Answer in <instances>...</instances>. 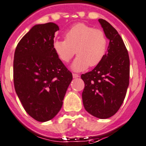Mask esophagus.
Returning <instances> with one entry per match:
<instances>
[{
	"mask_svg": "<svg viewBox=\"0 0 146 146\" xmlns=\"http://www.w3.org/2000/svg\"><path fill=\"white\" fill-rule=\"evenodd\" d=\"M79 77H80V76H79L78 74H77V73H73V78H79Z\"/></svg>",
	"mask_w": 146,
	"mask_h": 146,
	"instance_id": "obj_1",
	"label": "esophagus"
}]
</instances>
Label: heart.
<instances>
[{
  "label": "heart",
  "instance_id": "1",
  "mask_svg": "<svg viewBox=\"0 0 146 146\" xmlns=\"http://www.w3.org/2000/svg\"><path fill=\"white\" fill-rule=\"evenodd\" d=\"M53 47L64 63H68L76 52L78 56L71 68L81 71L88 66H96L102 61L107 51V38L102 29L78 23L66 32L65 39L54 41Z\"/></svg>",
  "mask_w": 146,
  "mask_h": 146
}]
</instances>
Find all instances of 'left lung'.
<instances>
[{"label":"left lung","mask_w":146,"mask_h":146,"mask_svg":"<svg viewBox=\"0 0 146 146\" xmlns=\"http://www.w3.org/2000/svg\"><path fill=\"white\" fill-rule=\"evenodd\" d=\"M110 40L102 61L88 73L81 75L85 82L82 93L85 110L99 119H107L118 111L129 84L130 61L128 51L118 32L108 22L99 19Z\"/></svg>","instance_id":"1"}]
</instances>
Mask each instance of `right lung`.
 <instances>
[{"label": "right lung", "instance_id": "right-lung-1", "mask_svg": "<svg viewBox=\"0 0 146 146\" xmlns=\"http://www.w3.org/2000/svg\"><path fill=\"white\" fill-rule=\"evenodd\" d=\"M58 29L53 23L36 25L15 51V90L26 112L38 121H49L58 114L73 79L53 47Z\"/></svg>", "mask_w": 146, "mask_h": 146}]
</instances>
